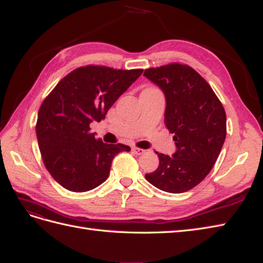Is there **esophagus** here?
I'll return each instance as SVG.
<instances>
[{
  "label": "esophagus",
  "instance_id": "esophagus-1",
  "mask_svg": "<svg viewBox=\"0 0 263 263\" xmlns=\"http://www.w3.org/2000/svg\"><path fill=\"white\" fill-rule=\"evenodd\" d=\"M132 151H133V153L137 154V155H142V154H145V153H146L145 149H142V148H138V147H135V148L132 149Z\"/></svg>",
  "mask_w": 263,
  "mask_h": 263
}]
</instances>
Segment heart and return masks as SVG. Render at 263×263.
<instances>
[{
	"label": "heart",
	"instance_id": "b5f03b06",
	"mask_svg": "<svg viewBox=\"0 0 263 263\" xmlns=\"http://www.w3.org/2000/svg\"><path fill=\"white\" fill-rule=\"evenodd\" d=\"M152 87H153V86H149V89H152Z\"/></svg>",
	"mask_w": 263,
	"mask_h": 263
}]
</instances>
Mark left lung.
<instances>
[{
    "mask_svg": "<svg viewBox=\"0 0 263 263\" xmlns=\"http://www.w3.org/2000/svg\"><path fill=\"white\" fill-rule=\"evenodd\" d=\"M143 74L165 95V125L177 145L173 156L156 152L159 165L146 180L166 193L188 192L210 173L223 146L224 108L204 77L188 65L172 63Z\"/></svg>",
    "mask_w": 263,
    "mask_h": 263,
    "instance_id": "obj_1",
    "label": "left lung"
}]
</instances>
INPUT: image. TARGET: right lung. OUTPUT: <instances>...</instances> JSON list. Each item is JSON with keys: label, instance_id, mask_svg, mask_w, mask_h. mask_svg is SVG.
<instances>
[{"label": "right lung", "instance_id": "add662e5", "mask_svg": "<svg viewBox=\"0 0 263 263\" xmlns=\"http://www.w3.org/2000/svg\"><path fill=\"white\" fill-rule=\"evenodd\" d=\"M143 69H115L87 65L70 71L40 107L36 137L44 166L67 190L84 193L99 186L114 157L130 147L107 145L91 133L109 108L142 74Z\"/></svg>", "mask_w": 263, "mask_h": 263}]
</instances>
